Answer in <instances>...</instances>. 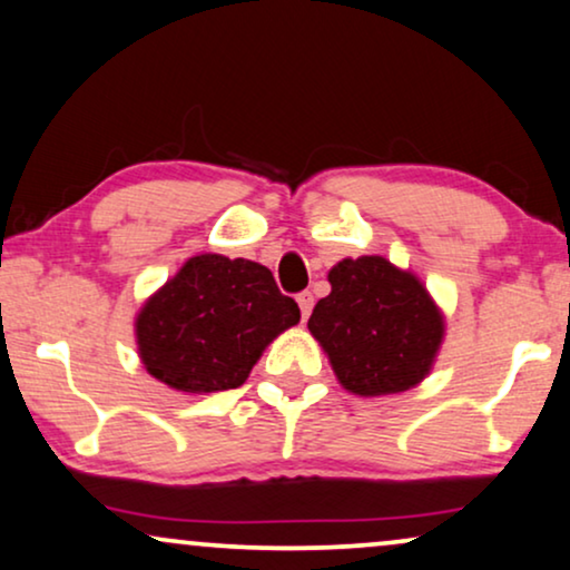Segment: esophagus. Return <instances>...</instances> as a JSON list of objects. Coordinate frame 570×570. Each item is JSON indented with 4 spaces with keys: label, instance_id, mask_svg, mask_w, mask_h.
<instances>
[{
    "label": "esophagus",
    "instance_id": "1",
    "mask_svg": "<svg viewBox=\"0 0 570 570\" xmlns=\"http://www.w3.org/2000/svg\"><path fill=\"white\" fill-rule=\"evenodd\" d=\"M297 305H299L302 321H307L309 313H313V305H315V297H313V292H299V294H297Z\"/></svg>",
    "mask_w": 570,
    "mask_h": 570
}]
</instances>
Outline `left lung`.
I'll return each mask as SVG.
<instances>
[{
	"mask_svg": "<svg viewBox=\"0 0 570 570\" xmlns=\"http://www.w3.org/2000/svg\"><path fill=\"white\" fill-rule=\"evenodd\" d=\"M328 281L331 294L317 302L307 328L341 385L356 396H383L420 383L443 341V315L420 278L364 255L333 265Z\"/></svg>",
	"mask_w": 570,
	"mask_h": 570,
	"instance_id": "8db88e82",
	"label": "left lung"
}]
</instances>
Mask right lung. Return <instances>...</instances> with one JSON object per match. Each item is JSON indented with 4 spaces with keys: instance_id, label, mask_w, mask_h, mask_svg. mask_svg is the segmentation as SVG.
Masks as SVG:
<instances>
[{
    "instance_id": "obj_1",
    "label": "right lung",
    "mask_w": 570,
    "mask_h": 570,
    "mask_svg": "<svg viewBox=\"0 0 570 570\" xmlns=\"http://www.w3.org/2000/svg\"><path fill=\"white\" fill-rule=\"evenodd\" d=\"M299 323L297 302L261 263L195 255L140 309V360L185 393L239 389L263 348Z\"/></svg>"
}]
</instances>
